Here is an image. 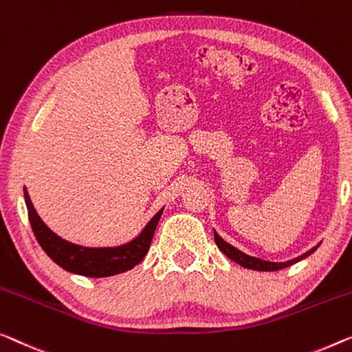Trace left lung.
Here are the masks:
<instances>
[{"mask_svg": "<svg viewBox=\"0 0 352 352\" xmlns=\"http://www.w3.org/2000/svg\"><path fill=\"white\" fill-rule=\"evenodd\" d=\"M214 243L218 245V248L223 251L224 254L228 256L229 259H232L234 262H237V264L243 265L245 269H251V270H259V272H275V270H281L285 269V267H289L292 264H296V262L305 259L307 256H310L311 253H314V250L318 248V246H314L313 250L307 251L305 254L298 256V258L292 259V261H287V262H269V261H262L258 258H251V256L242 253V251L234 248L232 245H229L228 242H224V240L219 237V235L214 232Z\"/></svg>", "mask_w": 352, "mask_h": 352, "instance_id": "1", "label": "left lung"}]
</instances>
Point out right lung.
Instances as JSON below:
<instances>
[{
	"mask_svg": "<svg viewBox=\"0 0 352 352\" xmlns=\"http://www.w3.org/2000/svg\"><path fill=\"white\" fill-rule=\"evenodd\" d=\"M25 202L28 208V218L34 237L38 240L42 250L47 256L71 274L90 276V278H104L117 274H123L138 265L140 261L148 253L151 239L155 235V229L162 214V210L150 219V223L144 228L134 240L129 243L115 246V248H87V246L74 245L66 242L58 237L55 232L45 226L44 221L36 213L31 204L30 194L25 188Z\"/></svg>",
	"mask_w": 352,
	"mask_h": 352,
	"instance_id": "1",
	"label": "right lung"
}]
</instances>
